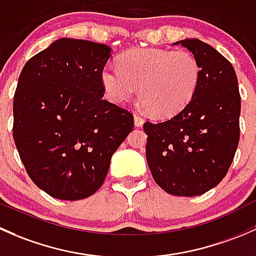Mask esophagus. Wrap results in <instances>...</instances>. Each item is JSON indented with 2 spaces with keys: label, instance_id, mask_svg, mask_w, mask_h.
<instances>
[{
  "label": "esophagus",
  "instance_id": "34e87169",
  "mask_svg": "<svg viewBox=\"0 0 256 256\" xmlns=\"http://www.w3.org/2000/svg\"><path fill=\"white\" fill-rule=\"evenodd\" d=\"M143 123H144V120L140 117V116L134 114V124H136V127H142V126H143Z\"/></svg>",
  "mask_w": 256,
  "mask_h": 256
}]
</instances>
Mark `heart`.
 I'll list each match as a JSON object with an SVG mask.
<instances>
[{
	"label": "heart",
	"instance_id": "1",
	"mask_svg": "<svg viewBox=\"0 0 256 256\" xmlns=\"http://www.w3.org/2000/svg\"><path fill=\"white\" fill-rule=\"evenodd\" d=\"M118 68H104L101 82L114 104H126L136 94L143 106L159 118L181 112L196 94L201 81L197 58L187 50L136 48L123 52Z\"/></svg>",
	"mask_w": 256,
	"mask_h": 256
}]
</instances>
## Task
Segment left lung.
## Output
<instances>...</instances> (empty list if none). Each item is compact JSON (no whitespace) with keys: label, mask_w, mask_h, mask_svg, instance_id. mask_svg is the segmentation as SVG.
<instances>
[{"label":"left lung","mask_w":256,"mask_h":256,"mask_svg":"<svg viewBox=\"0 0 256 256\" xmlns=\"http://www.w3.org/2000/svg\"><path fill=\"white\" fill-rule=\"evenodd\" d=\"M197 58L201 81L192 101L162 122L144 123L146 162L174 196H198L228 172L239 143L240 94L230 62L200 39L176 42Z\"/></svg>","instance_id":"obj_1"}]
</instances>
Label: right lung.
<instances>
[{"label": "right lung", "mask_w": 256, "mask_h": 256, "mask_svg": "<svg viewBox=\"0 0 256 256\" xmlns=\"http://www.w3.org/2000/svg\"><path fill=\"white\" fill-rule=\"evenodd\" d=\"M104 44L62 38L30 58L13 98V139L26 171L52 197L94 194L134 127L128 110L104 100Z\"/></svg>", "instance_id": "add662e5"}]
</instances>
